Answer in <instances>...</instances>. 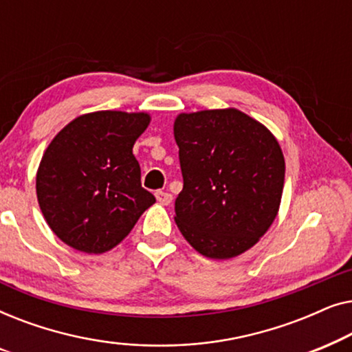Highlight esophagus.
I'll use <instances>...</instances> for the list:
<instances>
[{
    "mask_svg": "<svg viewBox=\"0 0 352 352\" xmlns=\"http://www.w3.org/2000/svg\"><path fill=\"white\" fill-rule=\"evenodd\" d=\"M155 197H157V200L160 201L162 205H170L171 200H173V195L168 194V192H163V190L155 192Z\"/></svg>",
    "mask_w": 352,
    "mask_h": 352,
    "instance_id": "obj_1",
    "label": "esophagus"
}]
</instances>
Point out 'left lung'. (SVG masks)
<instances>
[{"mask_svg":"<svg viewBox=\"0 0 352 352\" xmlns=\"http://www.w3.org/2000/svg\"><path fill=\"white\" fill-rule=\"evenodd\" d=\"M182 190L176 224L206 258L247 252L280 205L285 160L277 139L235 109L181 113L175 122Z\"/></svg>","mask_w":352,"mask_h":352,"instance_id":"obj_1","label":"left lung"}]
</instances>
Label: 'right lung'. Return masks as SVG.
<instances>
[{"label": "right lung", "instance_id": "obj_1", "mask_svg": "<svg viewBox=\"0 0 352 352\" xmlns=\"http://www.w3.org/2000/svg\"><path fill=\"white\" fill-rule=\"evenodd\" d=\"M148 122L147 113H86L47 146L36 173L38 204L52 232L69 247L107 252L155 204L141 186V166L133 155Z\"/></svg>", "mask_w": 352, "mask_h": 352}]
</instances>
